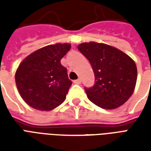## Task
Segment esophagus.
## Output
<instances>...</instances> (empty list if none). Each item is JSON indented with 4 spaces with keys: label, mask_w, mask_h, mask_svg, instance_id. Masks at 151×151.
I'll return each mask as SVG.
<instances>
[{
    "label": "esophagus",
    "mask_w": 151,
    "mask_h": 151,
    "mask_svg": "<svg viewBox=\"0 0 151 151\" xmlns=\"http://www.w3.org/2000/svg\"><path fill=\"white\" fill-rule=\"evenodd\" d=\"M73 83H74V84H80V83H81V79L78 78L77 79V80H74V81H73Z\"/></svg>",
    "instance_id": "obj_1"
}]
</instances>
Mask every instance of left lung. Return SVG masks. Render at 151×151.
Listing matches in <instances>:
<instances>
[{
    "label": "left lung",
    "instance_id": "left-lung-1",
    "mask_svg": "<svg viewBox=\"0 0 151 151\" xmlns=\"http://www.w3.org/2000/svg\"><path fill=\"white\" fill-rule=\"evenodd\" d=\"M78 48L90 61L95 73V85L85 88L89 99L104 109L123 105L136 86L137 71L133 60L105 43H82Z\"/></svg>",
    "mask_w": 151,
    "mask_h": 151
}]
</instances>
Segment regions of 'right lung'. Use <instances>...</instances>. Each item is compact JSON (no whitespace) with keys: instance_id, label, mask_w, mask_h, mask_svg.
Wrapping results in <instances>:
<instances>
[{"instance_id":"1","label":"right lung","mask_w":151,"mask_h":151,"mask_svg":"<svg viewBox=\"0 0 151 151\" xmlns=\"http://www.w3.org/2000/svg\"><path fill=\"white\" fill-rule=\"evenodd\" d=\"M71 47L56 43L40 48L25 58L15 73L18 92L31 108L51 111L65 101L72 82L60 60Z\"/></svg>"}]
</instances>
